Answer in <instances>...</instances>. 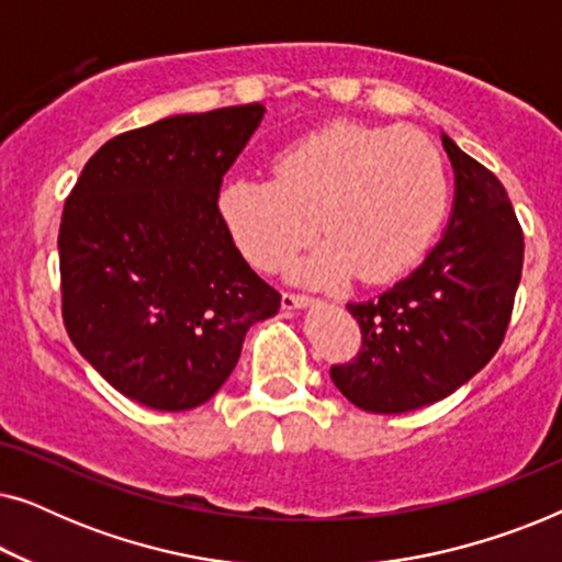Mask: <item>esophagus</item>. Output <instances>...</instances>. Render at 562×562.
Instances as JSON below:
<instances>
[{
  "mask_svg": "<svg viewBox=\"0 0 562 562\" xmlns=\"http://www.w3.org/2000/svg\"><path fill=\"white\" fill-rule=\"evenodd\" d=\"M310 304H314L312 296L294 294V291H283V296H281L283 310H304V306H310Z\"/></svg>",
  "mask_w": 562,
  "mask_h": 562,
  "instance_id": "esophagus-1",
  "label": "esophagus"
}]
</instances>
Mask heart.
<instances>
[{"label":"heart","instance_id":"b5f03b06","mask_svg":"<svg viewBox=\"0 0 562 562\" xmlns=\"http://www.w3.org/2000/svg\"><path fill=\"white\" fill-rule=\"evenodd\" d=\"M450 181L440 150L402 127L337 122L273 158V181L235 179L220 214L237 250L263 271L299 260L306 283H389L417 263L448 212Z\"/></svg>","mask_w":562,"mask_h":562}]
</instances>
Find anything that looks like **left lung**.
<instances>
[{
  "mask_svg": "<svg viewBox=\"0 0 562 562\" xmlns=\"http://www.w3.org/2000/svg\"><path fill=\"white\" fill-rule=\"evenodd\" d=\"M456 168V206L442 240L381 296L350 302L360 350L333 366L335 386L360 409L402 414L471 381L509 327L525 233L504 183L442 135Z\"/></svg>",
  "mask_w": 562,
  "mask_h": 562,
  "instance_id": "8db88e82",
  "label": "left lung"
}]
</instances>
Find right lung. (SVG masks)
Masks as SVG:
<instances>
[{"mask_svg":"<svg viewBox=\"0 0 562 562\" xmlns=\"http://www.w3.org/2000/svg\"><path fill=\"white\" fill-rule=\"evenodd\" d=\"M263 104L176 114L106 140L66 199L60 312L76 350L133 402H210L281 294L245 263L217 196Z\"/></svg>","mask_w":562,"mask_h":562,"instance_id":"obj_1","label":"right lung"}]
</instances>
